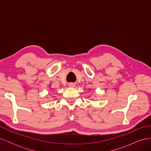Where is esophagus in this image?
Listing matches in <instances>:
<instances>
[{
	"instance_id": "1",
	"label": "esophagus",
	"mask_w": 151,
	"mask_h": 151,
	"mask_svg": "<svg viewBox=\"0 0 151 151\" xmlns=\"http://www.w3.org/2000/svg\"><path fill=\"white\" fill-rule=\"evenodd\" d=\"M68 86H69L70 88H74L75 84L74 83H70L69 84H68Z\"/></svg>"
}]
</instances>
